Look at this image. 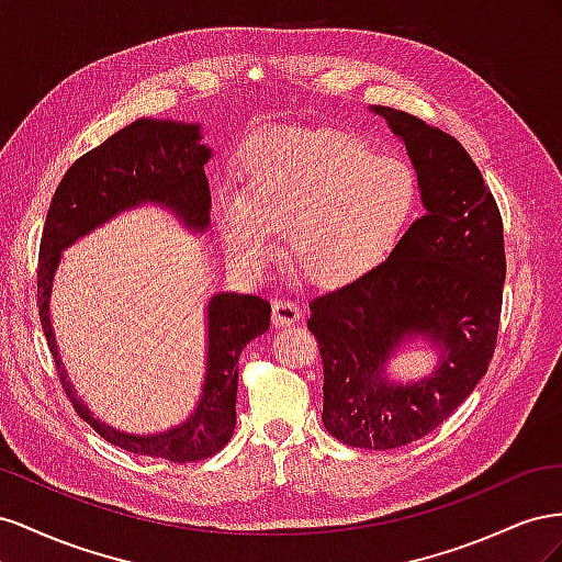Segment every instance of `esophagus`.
Returning <instances> with one entry per match:
<instances>
[{
    "mask_svg": "<svg viewBox=\"0 0 562 562\" xmlns=\"http://www.w3.org/2000/svg\"><path fill=\"white\" fill-rule=\"evenodd\" d=\"M299 317H301V308L294 299L280 296L272 301V323H276V327H290Z\"/></svg>",
    "mask_w": 562,
    "mask_h": 562,
    "instance_id": "34e87169",
    "label": "esophagus"
}]
</instances>
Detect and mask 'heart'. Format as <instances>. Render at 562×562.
<instances>
[{"label": "heart", "instance_id": "1", "mask_svg": "<svg viewBox=\"0 0 562 562\" xmlns=\"http://www.w3.org/2000/svg\"><path fill=\"white\" fill-rule=\"evenodd\" d=\"M243 190H221L214 223L231 259L261 272L286 249L319 284L356 282L389 259L416 206L407 159L374 153L358 136L268 132L243 153Z\"/></svg>", "mask_w": 562, "mask_h": 562}]
</instances>
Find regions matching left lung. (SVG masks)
<instances>
[{
  "mask_svg": "<svg viewBox=\"0 0 562 562\" xmlns=\"http://www.w3.org/2000/svg\"><path fill=\"white\" fill-rule=\"evenodd\" d=\"M370 110L403 140L424 216L381 266L313 299L308 329L325 367V428L350 447L393 450L436 430L487 374L506 256L499 210L461 143L403 110ZM409 342L439 362L397 382L387 362Z\"/></svg>",
  "mask_w": 562,
  "mask_h": 562,
  "instance_id": "1",
  "label": "left lung"
}]
</instances>
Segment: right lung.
I'll list each match as a JSON object with an SVG mask.
<instances>
[{"mask_svg": "<svg viewBox=\"0 0 562 562\" xmlns=\"http://www.w3.org/2000/svg\"><path fill=\"white\" fill-rule=\"evenodd\" d=\"M212 148L200 124L140 117L89 150L63 176L46 214L40 245L37 306L60 383L77 414L108 442L132 454L173 463L216 454L233 438L237 400V360L245 346L270 325V303L261 296L218 292L206 301V367L195 409L179 426L155 432H126L95 419L77 397L63 367L52 327V290L63 251L138 206H162L192 233L210 231L212 195L204 165Z\"/></svg>", "mask_w": 562, "mask_h": 562, "instance_id": "right-lung-1", "label": "right lung"}]
</instances>
